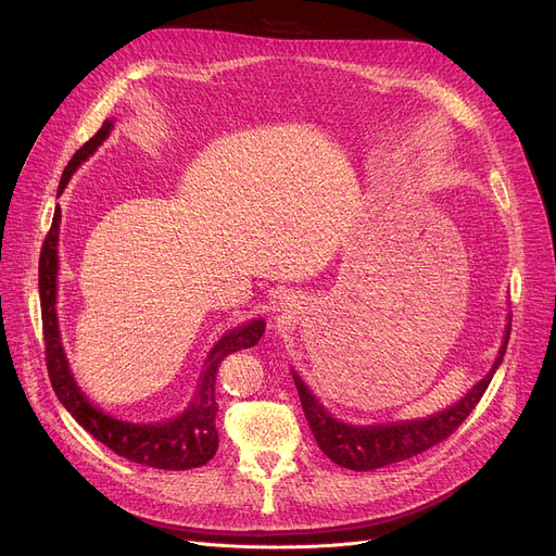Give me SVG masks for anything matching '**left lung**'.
<instances>
[{"mask_svg": "<svg viewBox=\"0 0 556 556\" xmlns=\"http://www.w3.org/2000/svg\"><path fill=\"white\" fill-rule=\"evenodd\" d=\"M509 331H511V325H507L505 344L501 346L498 358H495L491 371L482 378V381L459 403L446 407L444 413L432 415L428 419H419V421H401V424L396 421V424L367 426V428L342 424L325 410L323 403H317V399L302 383V378L293 371L295 388L300 392L304 415L317 446L323 448V453L331 462H336L338 466H344V469L374 471L394 462L410 459L437 446L440 442L448 440V437L462 426V421L473 413V407L480 403L482 394L486 392L495 369H498L507 352Z\"/></svg>", "mask_w": 556, "mask_h": 556, "instance_id": "left-lung-1", "label": "left lung"}]
</instances>
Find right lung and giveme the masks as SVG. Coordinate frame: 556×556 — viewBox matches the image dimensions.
<instances>
[{
	"label": "right lung",
	"mask_w": 556,
	"mask_h": 556,
	"mask_svg": "<svg viewBox=\"0 0 556 556\" xmlns=\"http://www.w3.org/2000/svg\"><path fill=\"white\" fill-rule=\"evenodd\" d=\"M112 124L105 122L101 130L87 139L80 149L70 160L61 187V193L76 166L97 151V146L108 137ZM58 233H61V207H55L53 223L47 231L42 250H40V266H38V286H40V311H42V336H45V361L49 381L61 399V403L67 407L70 415L87 430L101 444H105L116 455L126 459H132L137 464L153 466V469L164 471H187L195 469V466L207 464L218 448V430H216V371L218 365L239 349L254 346L263 336V319H252L250 325L229 331L225 338L218 340V344L212 349V354L204 365L200 390L195 401L191 403L189 410L168 424L157 426H139V424H126L116 421L85 399V394L78 390L76 381L70 374L61 333H58V319H55V275H58Z\"/></svg>",
	"instance_id": "right-lung-1"
}]
</instances>
